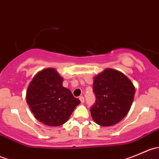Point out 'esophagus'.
Returning a JSON list of instances; mask_svg holds the SVG:
<instances>
[{
	"instance_id": "esophagus-1",
	"label": "esophagus",
	"mask_w": 159,
	"mask_h": 159,
	"mask_svg": "<svg viewBox=\"0 0 159 159\" xmlns=\"http://www.w3.org/2000/svg\"><path fill=\"white\" fill-rule=\"evenodd\" d=\"M79 99H80V101H81V103H84V98L83 97V96H80Z\"/></svg>"
}]
</instances>
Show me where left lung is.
Masks as SVG:
<instances>
[{"mask_svg":"<svg viewBox=\"0 0 159 159\" xmlns=\"http://www.w3.org/2000/svg\"><path fill=\"white\" fill-rule=\"evenodd\" d=\"M95 103L91 106L94 121L102 126H111L123 119L132 105L135 89L120 71L106 69L94 79Z\"/></svg>","mask_w":159,"mask_h":159,"instance_id":"8db88e82","label":"left lung"}]
</instances>
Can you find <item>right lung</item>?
I'll return each instance as SVG.
<instances>
[{"label":"right lung","instance_id":"obj_1","mask_svg":"<svg viewBox=\"0 0 159 159\" xmlns=\"http://www.w3.org/2000/svg\"><path fill=\"white\" fill-rule=\"evenodd\" d=\"M62 82L55 70L47 68L37 74L28 88L27 103L35 118L46 125H63L81 102Z\"/></svg>","mask_w":159,"mask_h":159}]
</instances>
